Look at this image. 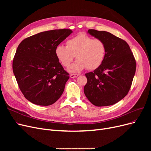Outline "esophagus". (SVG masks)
Wrapping results in <instances>:
<instances>
[{"label":"esophagus","mask_w":151,"mask_h":151,"mask_svg":"<svg viewBox=\"0 0 151 151\" xmlns=\"http://www.w3.org/2000/svg\"><path fill=\"white\" fill-rule=\"evenodd\" d=\"M79 75L78 74H72L70 75V77H71V78H75V77H77V76H78Z\"/></svg>","instance_id":"1"}]
</instances>
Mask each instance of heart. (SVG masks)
<instances>
[{
	"label": "heart",
	"mask_w": 151,
	"mask_h": 151,
	"mask_svg": "<svg viewBox=\"0 0 151 151\" xmlns=\"http://www.w3.org/2000/svg\"><path fill=\"white\" fill-rule=\"evenodd\" d=\"M58 60L64 67L69 66L75 57L77 60L68 68L71 72H77L87 68L97 69L103 63L106 53V44L101 39L79 33L66 42V46L58 45L55 50Z\"/></svg>",
	"instance_id": "b5f03b06"
}]
</instances>
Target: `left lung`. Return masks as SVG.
<instances>
[{
    "mask_svg": "<svg viewBox=\"0 0 151 151\" xmlns=\"http://www.w3.org/2000/svg\"><path fill=\"white\" fill-rule=\"evenodd\" d=\"M88 33L106 44L102 65L86 74V96L96 106H106L120 101L129 93L136 70V61L129 45L107 31L89 29Z\"/></svg>",
    "mask_w": 151,
    "mask_h": 151,
    "instance_id": "left-lung-1",
    "label": "left lung"
}]
</instances>
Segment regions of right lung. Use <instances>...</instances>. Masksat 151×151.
Instances as JSON below:
<instances>
[{
  "label": "right lung",
  "instance_id": "right-lung-1",
  "mask_svg": "<svg viewBox=\"0 0 151 151\" xmlns=\"http://www.w3.org/2000/svg\"><path fill=\"white\" fill-rule=\"evenodd\" d=\"M72 33L69 29L41 32L25 38L18 46L12 70L22 93L32 103L48 106L62 96L69 74L55 50Z\"/></svg>",
  "mask_w": 151,
  "mask_h": 151
}]
</instances>
